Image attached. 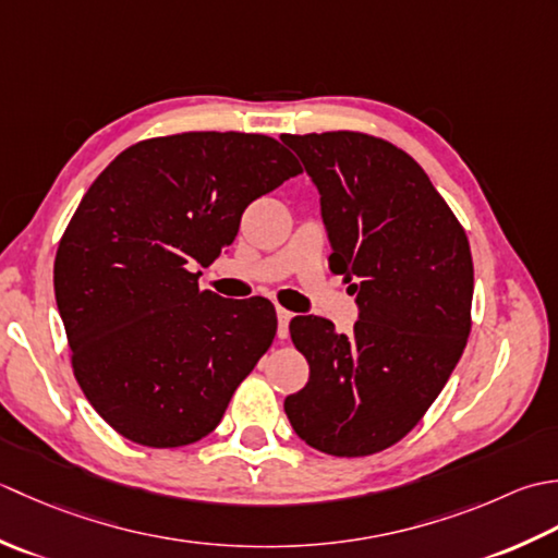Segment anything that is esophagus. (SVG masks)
<instances>
[{"instance_id":"1","label":"esophagus","mask_w":558,"mask_h":558,"mask_svg":"<svg viewBox=\"0 0 558 558\" xmlns=\"http://www.w3.org/2000/svg\"><path fill=\"white\" fill-rule=\"evenodd\" d=\"M291 317H293V313L283 311V308H277V323H279V327H277V335H279L281 339H287V335H289V323H291Z\"/></svg>"}]
</instances>
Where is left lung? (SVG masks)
<instances>
[{"label": "left lung", "instance_id": "8db88e82", "mask_svg": "<svg viewBox=\"0 0 558 558\" xmlns=\"http://www.w3.org/2000/svg\"><path fill=\"white\" fill-rule=\"evenodd\" d=\"M281 142L320 192L329 269L359 305L347 335L325 317H293L311 378L283 412L311 448L363 458L404 438L458 366L472 327L470 243L424 168L390 142L361 132Z\"/></svg>", "mask_w": 558, "mask_h": 558}]
</instances>
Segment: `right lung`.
I'll return each mask as SVG.
<instances>
[{
	"label": "right lung",
	"mask_w": 558,
	"mask_h": 558,
	"mask_svg": "<svg viewBox=\"0 0 558 558\" xmlns=\"http://www.w3.org/2000/svg\"><path fill=\"white\" fill-rule=\"evenodd\" d=\"M299 173L271 136L185 132L130 146L88 187L57 247L54 299L78 388L120 436L178 448L219 426L277 313L202 291L192 269Z\"/></svg>",
	"instance_id": "right-lung-1"
}]
</instances>
